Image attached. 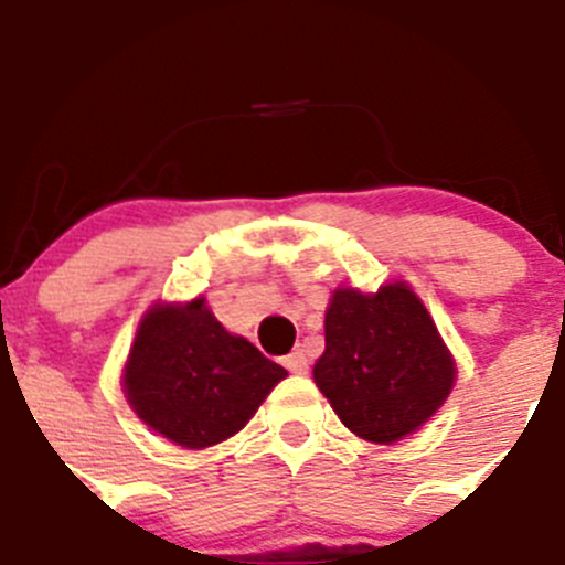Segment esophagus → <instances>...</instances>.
<instances>
[{
    "instance_id": "1",
    "label": "esophagus",
    "mask_w": 565,
    "mask_h": 565,
    "mask_svg": "<svg viewBox=\"0 0 565 565\" xmlns=\"http://www.w3.org/2000/svg\"><path fill=\"white\" fill-rule=\"evenodd\" d=\"M284 365H287V371H292V374H307V369H309L307 354H303L301 349H295L292 354H287V358H284Z\"/></svg>"
}]
</instances>
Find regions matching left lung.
<instances>
[{
    "instance_id": "1",
    "label": "left lung",
    "mask_w": 565,
    "mask_h": 565,
    "mask_svg": "<svg viewBox=\"0 0 565 565\" xmlns=\"http://www.w3.org/2000/svg\"><path fill=\"white\" fill-rule=\"evenodd\" d=\"M323 329L327 349L312 377L360 439L391 445L414 434L454 388V358L408 284L371 295L334 289Z\"/></svg>"
}]
</instances>
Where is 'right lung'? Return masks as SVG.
Masks as SVG:
<instances>
[{
	"label": "right lung",
	"instance_id": "1",
	"mask_svg": "<svg viewBox=\"0 0 565 565\" xmlns=\"http://www.w3.org/2000/svg\"><path fill=\"white\" fill-rule=\"evenodd\" d=\"M287 377L250 340L231 334L205 307L154 303L143 315L124 371V391L151 430L191 450L245 428Z\"/></svg>",
	"mask_w": 565,
	"mask_h": 565
}]
</instances>
